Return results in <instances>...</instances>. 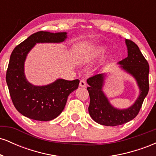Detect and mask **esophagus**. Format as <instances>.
I'll return each instance as SVG.
<instances>
[{"label": "esophagus", "mask_w": 156, "mask_h": 156, "mask_svg": "<svg viewBox=\"0 0 156 156\" xmlns=\"http://www.w3.org/2000/svg\"><path fill=\"white\" fill-rule=\"evenodd\" d=\"M80 87H87V82H86L84 80H80Z\"/></svg>", "instance_id": "obj_1"}]
</instances>
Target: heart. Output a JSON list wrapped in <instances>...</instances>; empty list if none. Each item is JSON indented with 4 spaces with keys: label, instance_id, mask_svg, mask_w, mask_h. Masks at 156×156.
I'll list each match as a JSON object with an SVG mask.
<instances>
[{
    "label": "heart",
    "instance_id": "heart-1",
    "mask_svg": "<svg viewBox=\"0 0 156 156\" xmlns=\"http://www.w3.org/2000/svg\"><path fill=\"white\" fill-rule=\"evenodd\" d=\"M104 53H105L104 48H100L99 49H98V51H96V53L98 55H103Z\"/></svg>",
    "mask_w": 156,
    "mask_h": 156
}]
</instances>
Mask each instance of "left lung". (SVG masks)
I'll return each instance as SVG.
<instances>
[{"label":"left lung","instance_id":"obj_1","mask_svg":"<svg viewBox=\"0 0 156 156\" xmlns=\"http://www.w3.org/2000/svg\"><path fill=\"white\" fill-rule=\"evenodd\" d=\"M128 56L120 62V67L131 75L136 80L140 94L133 105L128 108L118 109L109 103L103 92L105 74H96L87 79V90L90 98L89 115L96 122L106 126L123 125L134 119L139 114L144 98L149 91V71L147 61L141 53L137 44L130 39H125Z\"/></svg>","mask_w":156,"mask_h":156}]
</instances>
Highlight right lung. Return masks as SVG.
I'll return each instance as SVG.
<instances>
[{"label":"right lung","mask_w":156,"mask_h":156,"mask_svg":"<svg viewBox=\"0 0 156 156\" xmlns=\"http://www.w3.org/2000/svg\"><path fill=\"white\" fill-rule=\"evenodd\" d=\"M66 38V32L38 31L16 46L12 51L6 80L12 103L25 117L38 121L55 119L64 110L69 94L78 89V79H57L51 84L39 87L32 85L25 76L24 62L36 43H59Z\"/></svg>","instance_id":"obj_1"}]
</instances>
